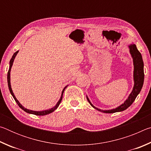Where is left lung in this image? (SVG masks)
Returning <instances> with one entry per match:
<instances>
[{
	"label": "left lung",
	"mask_w": 151,
	"mask_h": 151,
	"mask_svg": "<svg viewBox=\"0 0 151 151\" xmlns=\"http://www.w3.org/2000/svg\"><path fill=\"white\" fill-rule=\"evenodd\" d=\"M129 49H130V53L133 59V65H134V87L131 93L130 94V95L128 97V99L125 101L123 104H122L121 106H119L116 109H113L111 110H106V111H103V110H101L98 108H96L94 106H93L92 103L89 101V99L87 96L86 99L88 101V103H90L91 105L98 111L105 112V113H114V112H121L123 111L124 110H126L127 108L131 105L132 103L134 101L135 99L137 98L138 94L141 91V88L142 87L143 83H144V63H143L142 55L140 54V52L138 50L136 45L132 44L129 46Z\"/></svg>",
	"instance_id": "left-lung-1"
}]
</instances>
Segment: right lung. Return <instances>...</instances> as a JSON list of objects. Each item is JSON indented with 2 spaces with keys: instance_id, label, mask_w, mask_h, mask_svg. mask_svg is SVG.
I'll list each match as a JSON object with an SVG mask.
<instances>
[{
  "instance_id": "1",
  "label": "right lung",
  "mask_w": 151,
  "mask_h": 151,
  "mask_svg": "<svg viewBox=\"0 0 151 151\" xmlns=\"http://www.w3.org/2000/svg\"><path fill=\"white\" fill-rule=\"evenodd\" d=\"M18 52H19V50H17V52H15L14 53V55H12L11 59V60H10V66H9V71H8V74H7V81H8V86H9V91H10V92H11L12 96H13V98H14V99L15 100V101H16V103H17L18 105L19 106V107H20V109H22V110H23L24 111L27 112V113L35 114V115H38V116L46 115V114H50V113H51V112H52L53 111H55V110L58 108V106H59L60 102H61V101H62V99H63V93H64V91H65V88H66V87H67V86H65V87L63 88V91H62V94H61V97H60V100L58 101V102L57 103V104H56V105H55L54 107H52V108H51L50 109L45 110V111H31V110H29V109H27L24 108V107L22 106V104L19 103V101L17 100L16 97H15L14 94V93H13V92H12V88H11V76H10V75H11V73H11V67H12V64H13V62H14V58H15V57H16V56H17Z\"/></svg>"
}]
</instances>
